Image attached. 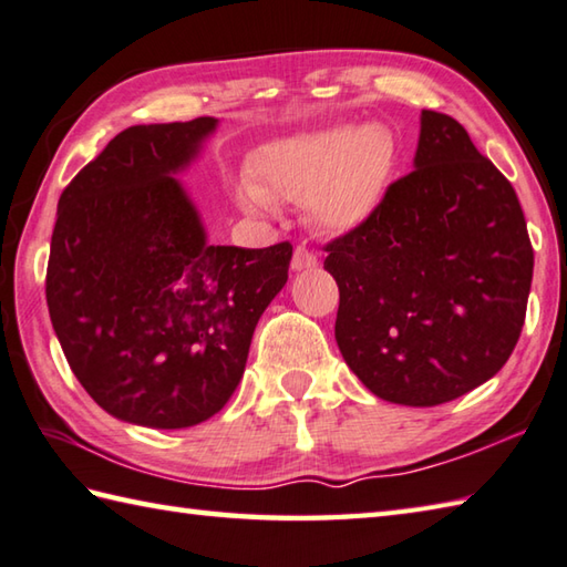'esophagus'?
Returning <instances> with one entry per match:
<instances>
[{"instance_id": "esophagus-1", "label": "esophagus", "mask_w": 567, "mask_h": 567, "mask_svg": "<svg viewBox=\"0 0 567 567\" xmlns=\"http://www.w3.org/2000/svg\"><path fill=\"white\" fill-rule=\"evenodd\" d=\"M317 265V255L309 250L307 246H297L292 252V270H307Z\"/></svg>"}]
</instances>
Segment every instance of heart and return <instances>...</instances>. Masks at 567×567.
<instances>
[{
    "label": "heart",
    "instance_id": "obj_1",
    "mask_svg": "<svg viewBox=\"0 0 567 567\" xmlns=\"http://www.w3.org/2000/svg\"><path fill=\"white\" fill-rule=\"evenodd\" d=\"M395 166V140L383 125L324 127L265 144L243 176L240 202L272 210L277 202L302 204L321 230L361 226L381 204Z\"/></svg>",
    "mask_w": 567,
    "mask_h": 567
}]
</instances>
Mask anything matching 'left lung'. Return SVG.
<instances>
[{
	"label": "left lung",
	"instance_id": "left-lung-1",
	"mask_svg": "<svg viewBox=\"0 0 567 567\" xmlns=\"http://www.w3.org/2000/svg\"><path fill=\"white\" fill-rule=\"evenodd\" d=\"M324 252L339 351L373 395L440 405L512 357L534 246L512 182L454 117L423 110L415 169Z\"/></svg>",
	"mask_w": 567,
	"mask_h": 567
}]
</instances>
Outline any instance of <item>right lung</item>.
<instances>
[{
	"label": "right lung",
	"mask_w": 567,
	"mask_h": 567,
	"mask_svg": "<svg viewBox=\"0 0 567 567\" xmlns=\"http://www.w3.org/2000/svg\"><path fill=\"white\" fill-rule=\"evenodd\" d=\"M214 117L122 130L63 188L47 302L71 371L125 423L179 430L228 403L292 243L208 246L174 172Z\"/></svg>",
	"instance_id": "add662e5"
}]
</instances>
